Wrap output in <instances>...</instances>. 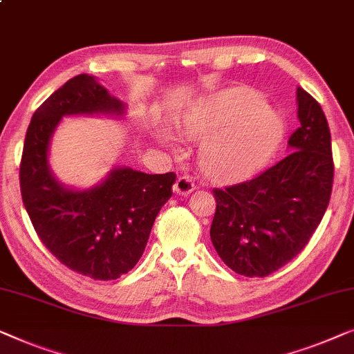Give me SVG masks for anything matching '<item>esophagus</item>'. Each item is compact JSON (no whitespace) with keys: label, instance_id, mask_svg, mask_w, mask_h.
I'll use <instances>...</instances> for the list:
<instances>
[{"label":"esophagus","instance_id":"1","mask_svg":"<svg viewBox=\"0 0 354 354\" xmlns=\"http://www.w3.org/2000/svg\"><path fill=\"white\" fill-rule=\"evenodd\" d=\"M173 189H175V192L179 194V196H189V194H191L194 189H196V184H194L191 178L183 175V176H179L176 179L175 187H173Z\"/></svg>","mask_w":354,"mask_h":354}]
</instances>
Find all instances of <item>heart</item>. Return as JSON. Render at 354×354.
<instances>
[{
	"label": "heart",
	"instance_id": "b5f03b06",
	"mask_svg": "<svg viewBox=\"0 0 354 354\" xmlns=\"http://www.w3.org/2000/svg\"><path fill=\"white\" fill-rule=\"evenodd\" d=\"M263 104L252 89H229L183 122L186 138H209L201 151V167L208 176L223 181L245 178L272 156L281 142L282 122Z\"/></svg>",
	"mask_w": 354,
	"mask_h": 354
}]
</instances>
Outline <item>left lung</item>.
<instances>
[{"label": "left lung", "mask_w": 354, "mask_h": 354, "mask_svg": "<svg viewBox=\"0 0 354 354\" xmlns=\"http://www.w3.org/2000/svg\"><path fill=\"white\" fill-rule=\"evenodd\" d=\"M300 127L287 157L255 178L213 189V247L237 274L265 277L310 242L332 194L330 129L319 102L297 88Z\"/></svg>", "instance_id": "left-lung-1"}]
</instances>
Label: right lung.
<instances>
[{"label": "right lung", "instance_id": "1", "mask_svg": "<svg viewBox=\"0 0 354 354\" xmlns=\"http://www.w3.org/2000/svg\"><path fill=\"white\" fill-rule=\"evenodd\" d=\"M99 112L123 113V104L94 77L82 73L54 91L28 125L19 181L24 207L44 247L68 270L94 281H112L142 257L176 175L115 168L88 191H71L57 183L48 167L54 128L64 115Z\"/></svg>", "mask_w": 354, "mask_h": 354}]
</instances>
